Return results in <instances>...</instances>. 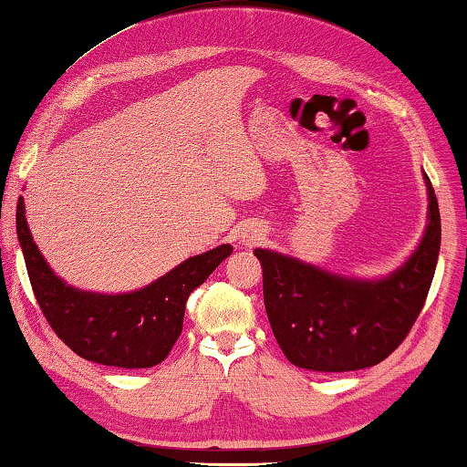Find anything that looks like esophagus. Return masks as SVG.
<instances>
[{"label":"esophagus","instance_id":"obj_1","mask_svg":"<svg viewBox=\"0 0 467 467\" xmlns=\"http://www.w3.org/2000/svg\"><path fill=\"white\" fill-rule=\"evenodd\" d=\"M254 240H256V238H254Z\"/></svg>","mask_w":467,"mask_h":467}]
</instances>
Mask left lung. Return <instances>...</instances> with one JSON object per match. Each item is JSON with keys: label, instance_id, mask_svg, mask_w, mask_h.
<instances>
[{"label": "left lung", "instance_id": "obj_1", "mask_svg": "<svg viewBox=\"0 0 467 467\" xmlns=\"http://www.w3.org/2000/svg\"><path fill=\"white\" fill-rule=\"evenodd\" d=\"M422 240L383 279L328 273L294 256L256 248L265 308L279 348L292 364L317 372H348L383 362L400 348L422 310L441 250V215L432 183Z\"/></svg>", "mask_w": 467, "mask_h": 467}]
</instances>
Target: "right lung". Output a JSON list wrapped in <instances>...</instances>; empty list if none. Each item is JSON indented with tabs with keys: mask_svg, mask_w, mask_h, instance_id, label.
Returning a JSON list of instances; mask_svg holds the SVG:
<instances>
[{
	"mask_svg": "<svg viewBox=\"0 0 467 467\" xmlns=\"http://www.w3.org/2000/svg\"><path fill=\"white\" fill-rule=\"evenodd\" d=\"M16 232L35 297L57 337L84 360L118 368H150L170 356L182 333L188 296L234 250L221 244L188 258L147 287L107 296L76 289L51 271L30 235L22 196Z\"/></svg>",
	"mask_w": 467,
	"mask_h": 467,
	"instance_id": "obj_1",
	"label": "right lung"
}]
</instances>
